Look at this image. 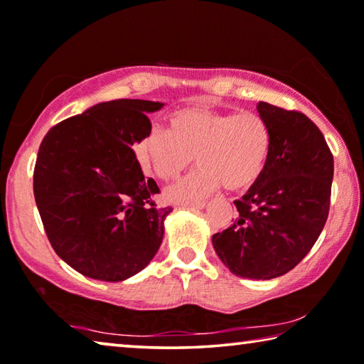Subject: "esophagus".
<instances>
[{
  "label": "esophagus",
  "mask_w": 364,
  "mask_h": 364,
  "mask_svg": "<svg viewBox=\"0 0 364 364\" xmlns=\"http://www.w3.org/2000/svg\"><path fill=\"white\" fill-rule=\"evenodd\" d=\"M182 206L183 208H193V210H195V208H196V210H203L206 203H205V201H192V203H183Z\"/></svg>",
  "instance_id": "esophagus-1"
}]
</instances>
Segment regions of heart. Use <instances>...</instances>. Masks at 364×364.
<instances>
[{
  "label": "heart",
  "mask_w": 364,
  "mask_h": 364,
  "mask_svg": "<svg viewBox=\"0 0 364 364\" xmlns=\"http://www.w3.org/2000/svg\"><path fill=\"white\" fill-rule=\"evenodd\" d=\"M269 124L258 112H229L187 106L169 116V130L151 129L136 145L143 169L164 182L176 181L196 156L200 169L166 192L172 203H192L225 186L253 187L271 154Z\"/></svg>",
  "instance_id": "obj_1"
}]
</instances>
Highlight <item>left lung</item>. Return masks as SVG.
Here are the masks:
<instances>
[{
  "label": "left lung",
  "instance_id": "8db88e82",
  "mask_svg": "<svg viewBox=\"0 0 364 364\" xmlns=\"http://www.w3.org/2000/svg\"><path fill=\"white\" fill-rule=\"evenodd\" d=\"M269 124L271 154L259 181L242 200L238 216L213 235V247L235 276L274 279L300 263L324 229L331 206L332 153L303 112L259 101Z\"/></svg>",
  "mask_w": 364,
  "mask_h": 364
}]
</instances>
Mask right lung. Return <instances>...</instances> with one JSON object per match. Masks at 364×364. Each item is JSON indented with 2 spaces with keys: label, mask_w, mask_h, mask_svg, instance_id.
Returning <instances> with one entry per match:
<instances>
[{
  "label": "right lung",
  "mask_w": 364,
  "mask_h": 364,
  "mask_svg": "<svg viewBox=\"0 0 364 364\" xmlns=\"http://www.w3.org/2000/svg\"><path fill=\"white\" fill-rule=\"evenodd\" d=\"M164 103L112 100L48 130L33 171V195L48 240L73 269L121 282L154 258L171 206L143 176L132 150Z\"/></svg>",
  "instance_id": "obj_1"
}]
</instances>
